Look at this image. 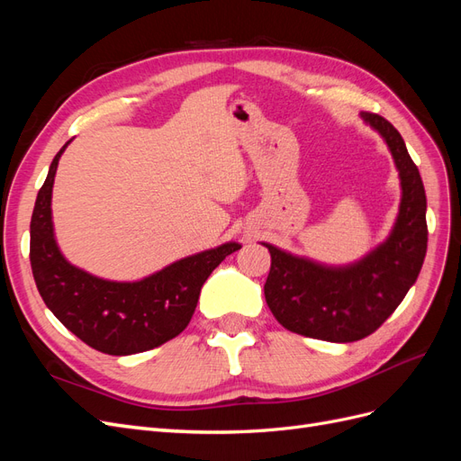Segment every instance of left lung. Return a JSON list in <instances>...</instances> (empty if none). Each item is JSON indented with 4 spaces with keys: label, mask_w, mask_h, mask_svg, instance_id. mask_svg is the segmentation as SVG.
Returning a JSON list of instances; mask_svg holds the SVG:
<instances>
[{
    "label": "left lung",
    "mask_w": 461,
    "mask_h": 461,
    "mask_svg": "<svg viewBox=\"0 0 461 461\" xmlns=\"http://www.w3.org/2000/svg\"><path fill=\"white\" fill-rule=\"evenodd\" d=\"M386 140L402 180L400 215L390 239L366 259L329 269L267 246L271 269L265 302L285 329L329 342L369 337L406 298L427 254V198L420 169L384 117L361 113Z\"/></svg>",
    "instance_id": "8db88e82"
}]
</instances>
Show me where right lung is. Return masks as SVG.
<instances>
[{"instance_id": "1", "label": "right lung", "mask_w": 461, "mask_h": 461, "mask_svg": "<svg viewBox=\"0 0 461 461\" xmlns=\"http://www.w3.org/2000/svg\"><path fill=\"white\" fill-rule=\"evenodd\" d=\"M67 144L51 161L31 221V265L40 296L97 352L131 356L151 350L186 329L207 276L240 246L229 242L185 258L138 283H111L73 267L55 244L51 225L53 176Z\"/></svg>"}]
</instances>
